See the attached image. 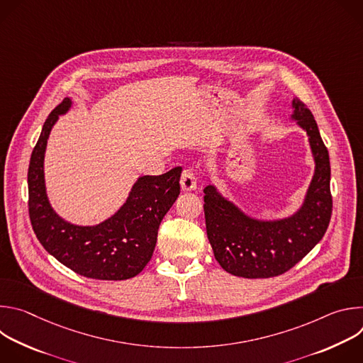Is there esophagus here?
I'll return each mask as SVG.
<instances>
[{"label":"esophagus","instance_id":"obj_1","mask_svg":"<svg viewBox=\"0 0 363 363\" xmlns=\"http://www.w3.org/2000/svg\"><path fill=\"white\" fill-rule=\"evenodd\" d=\"M195 186H196V177H195L194 169L192 168L184 169L182 177H181V188L184 191H192V189H195Z\"/></svg>","mask_w":363,"mask_h":363}]
</instances>
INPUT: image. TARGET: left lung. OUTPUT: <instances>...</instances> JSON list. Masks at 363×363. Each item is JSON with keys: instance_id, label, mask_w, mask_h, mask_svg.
<instances>
[{"instance_id": "8db88e82", "label": "left lung", "mask_w": 363, "mask_h": 363, "mask_svg": "<svg viewBox=\"0 0 363 363\" xmlns=\"http://www.w3.org/2000/svg\"><path fill=\"white\" fill-rule=\"evenodd\" d=\"M293 115L308 136L316 169L304 203L291 217L258 221L241 213L213 185L203 189L206 235L216 260L233 276L269 279L294 267L323 238L332 217L330 161L318 123L304 103L293 99Z\"/></svg>"}]
</instances>
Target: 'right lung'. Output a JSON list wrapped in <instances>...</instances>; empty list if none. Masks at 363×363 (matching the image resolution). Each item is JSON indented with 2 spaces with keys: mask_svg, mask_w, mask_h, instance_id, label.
<instances>
[{
  "mask_svg": "<svg viewBox=\"0 0 363 363\" xmlns=\"http://www.w3.org/2000/svg\"><path fill=\"white\" fill-rule=\"evenodd\" d=\"M72 106L66 97L48 115L28 167V214L41 245L74 273L96 280H126L139 274L157 245L158 228L181 192V167L140 177L128 201L94 227L73 225L51 208L44 185V152L51 128Z\"/></svg>",
  "mask_w": 363,
  "mask_h": 363,
  "instance_id": "right-lung-1",
  "label": "right lung"
}]
</instances>
